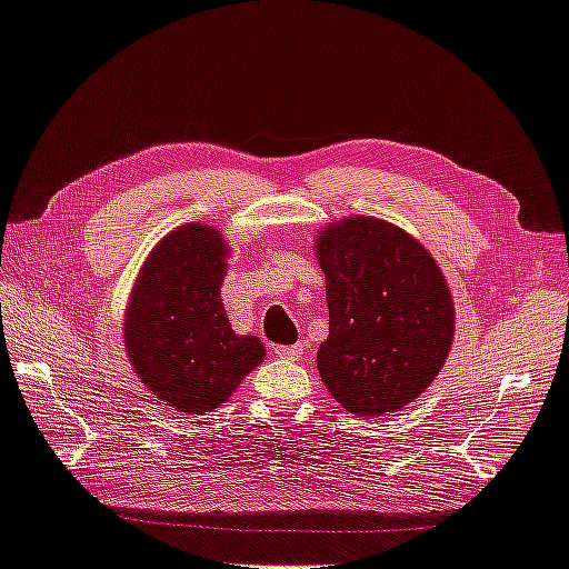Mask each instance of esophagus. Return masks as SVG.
I'll list each match as a JSON object with an SVG mask.
<instances>
[{
  "mask_svg": "<svg viewBox=\"0 0 569 569\" xmlns=\"http://www.w3.org/2000/svg\"><path fill=\"white\" fill-rule=\"evenodd\" d=\"M274 355L287 361H295L301 357V347L299 345H278L274 347Z\"/></svg>",
  "mask_w": 569,
  "mask_h": 569,
  "instance_id": "obj_1",
  "label": "esophagus"
}]
</instances>
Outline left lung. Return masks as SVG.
I'll use <instances>...</instances> for the list:
<instances>
[{
    "instance_id": "1",
    "label": "left lung",
    "mask_w": 569,
    "mask_h": 569,
    "mask_svg": "<svg viewBox=\"0 0 569 569\" xmlns=\"http://www.w3.org/2000/svg\"><path fill=\"white\" fill-rule=\"evenodd\" d=\"M330 335L318 371L347 411L380 417L413 402L448 359L455 303L433 256L386 220L355 214L320 229Z\"/></svg>"
}]
</instances>
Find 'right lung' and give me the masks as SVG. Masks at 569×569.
<instances>
[{
	"label": "right lung",
	"instance_id": "add662e5",
	"mask_svg": "<svg viewBox=\"0 0 569 569\" xmlns=\"http://www.w3.org/2000/svg\"><path fill=\"white\" fill-rule=\"evenodd\" d=\"M227 253L214 227H177L146 258L127 306L124 345L133 371L179 411L218 409L266 359L258 337L229 326L220 299Z\"/></svg>",
	"mask_w": 569,
	"mask_h": 569
}]
</instances>
